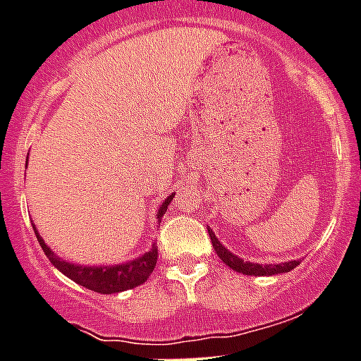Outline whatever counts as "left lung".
Wrapping results in <instances>:
<instances>
[{
	"instance_id": "left-lung-1",
	"label": "left lung",
	"mask_w": 361,
	"mask_h": 361,
	"mask_svg": "<svg viewBox=\"0 0 361 361\" xmlns=\"http://www.w3.org/2000/svg\"><path fill=\"white\" fill-rule=\"evenodd\" d=\"M207 232H209V238H211L212 248H214V252L218 253L219 259L223 260V264H226L230 269H234L243 274H248V276H273V274L289 273V271H293L294 267L300 266L301 262V260H287V262H280V264L248 262V260L234 255L228 248H225L223 243L216 238V234L212 232V228H209V226H207Z\"/></svg>"
}]
</instances>
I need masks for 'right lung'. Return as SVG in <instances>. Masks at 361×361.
<instances>
[{
  "label": "right lung",
  "instance_id": "right-lung-1",
  "mask_svg": "<svg viewBox=\"0 0 361 361\" xmlns=\"http://www.w3.org/2000/svg\"><path fill=\"white\" fill-rule=\"evenodd\" d=\"M173 197L175 193H170L163 202H161L156 214L157 223L161 221V218H163V214L166 212L168 205L173 200ZM33 232H35L37 239H39L40 246H42L44 253H46V257L49 259V262L53 264L60 273H63L65 276L71 278L72 281L87 287V289L94 290V293L116 294L122 293V290L135 289V287L142 286L143 281L150 276V273H152L157 262V246L152 245L149 252H145L143 255L127 260V262L113 264V266H104V264H101V266L74 264L71 262V260H65L61 259V257H58L56 253L46 245V241H44L42 235L39 234V230H37L35 225H33Z\"/></svg>",
  "mask_w": 361,
  "mask_h": 361
}]
</instances>
